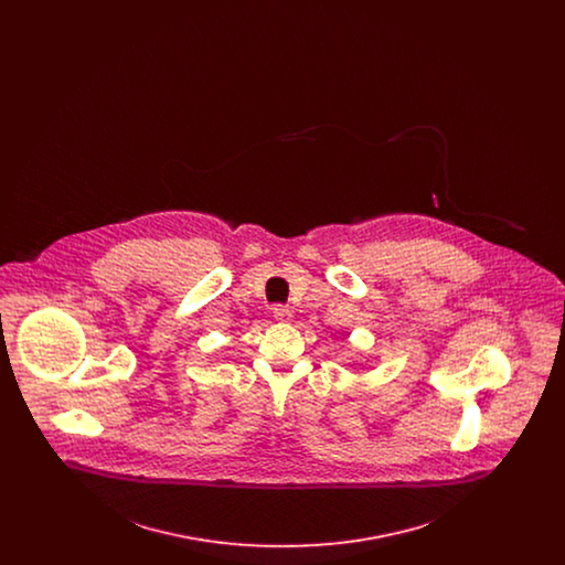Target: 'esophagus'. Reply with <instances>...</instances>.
<instances>
[{"mask_svg":"<svg viewBox=\"0 0 565 565\" xmlns=\"http://www.w3.org/2000/svg\"><path fill=\"white\" fill-rule=\"evenodd\" d=\"M273 318H275L277 322H292V311H290L288 307H284V305H275V307H273Z\"/></svg>","mask_w":565,"mask_h":565,"instance_id":"obj_1","label":"esophagus"}]
</instances>
